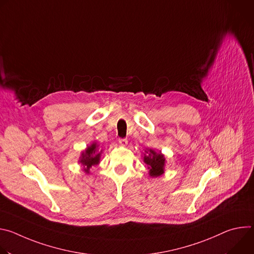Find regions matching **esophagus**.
<instances>
[{
	"label": "esophagus",
	"instance_id": "34e87169",
	"mask_svg": "<svg viewBox=\"0 0 254 254\" xmlns=\"http://www.w3.org/2000/svg\"><path fill=\"white\" fill-rule=\"evenodd\" d=\"M119 143H120V146H122V147H127V140L126 138H120L119 139Z\"/></svg>",
	"mask_w": 254,
	"mask_h": 254
}]
</instances>
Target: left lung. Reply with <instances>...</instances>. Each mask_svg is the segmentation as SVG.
<instances>
[{"mask_svg":"<svg viewBox=\"0 0 254 254\" xmlns=\"http://www.w3.org/2000/svg\"><path fill=\"white\" fill-rule=\"evenodd\" d=\"M143 163H146L149 170V176L152 178H157L165 174L166 158L162 152H156L153 149H147L144 151L142 157Z\"/></svg>","mask_w":254,"mask_h":254,"instance_id":"8db88e82","label":"left lung"}]
</instances>
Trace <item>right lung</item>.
Returning <instances> with one entry per match:
<instances>
[{"instance_id":"right-lung-1","label":"right lung","mask_w":254,"mask_h":254,"mask_svg":"<svg viewBox=\"0 0 254 254\" xmlns=\"http://www.w3.org/2000/svg\"><path fill=\"white\" fill-rule=\"evenodd\" d=\"M101 153L102 150H99V144L96 141H92L84 151L81 152L78 163L81 164L84 173L89 174L90 168L99 164Z\"/></svg>"}]
</instances>
